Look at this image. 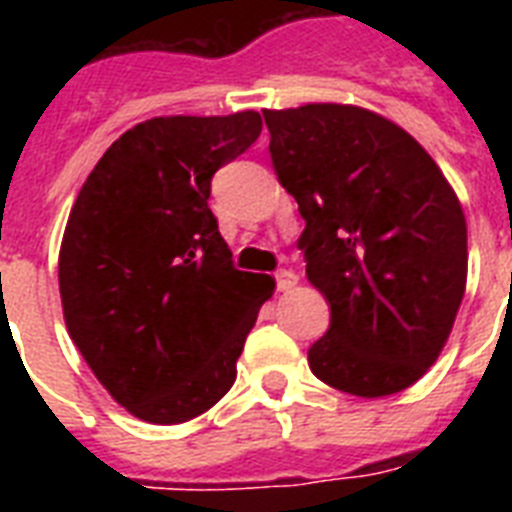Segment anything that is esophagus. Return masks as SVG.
I'll use <instances>...</instances> for the list:
<instances>
[{"label": "esophagus", "mask_w": 512, "mask_h": 512, "mask_svg": "<svg viewBox=\"0 0 512 512\" xmlns=\"http://www.w3.org/2000/svg\"><path fill=\"white\" fill-rule=\"evenodd\" d=\"M297 284V273L289 271V268H284V271L276 273V287H279V292H289V289L295 287Z\"/></svg>", "instance_id": "esophagus-1"}]
</instances>
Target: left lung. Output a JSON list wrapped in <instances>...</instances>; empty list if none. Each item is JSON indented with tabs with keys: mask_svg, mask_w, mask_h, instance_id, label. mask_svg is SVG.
Wrapping results in <instances>:
<instances>
[{
	"mask_svg": "<svg viewBox=\"0 0 512 512\" xmlns=\"http://www.w3.org/2000/svg\"><path fill=\"white\" fill-rule=\"evenodd\" d=\"M271 162L305 220V273L332 308L308 350L332 388L380 398L409 388L452 335L468 281V223L417 140L369 108L263 111Z\"/></svg>",
	"mask_w": 512,
	"mask_h": 512,
	"instance_id": "obj_1",
	"label": "left lung"
}]
</instances>
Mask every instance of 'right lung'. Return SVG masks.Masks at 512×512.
<instances>
[{
    "label": "right lung",
    "instance_id": "1",
    "mask_svg": "<svg viewBox=\"0 0 512 512\" xmlns=\"http://www.w3.org/2000/svg\"><path fill=\"white\" fill-rule=\"evenodd\" d=\"M263 130L257 111L156 116L84 180L58 257L66 329L100 385L138 420L177 425L231 390L276 281L236 271L209 183Z\"/></svg>",
    "mask_w": 512,
    "mask_h": 512
}]
</instances>
